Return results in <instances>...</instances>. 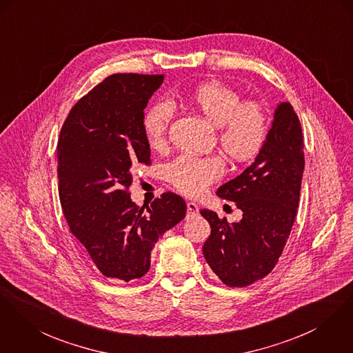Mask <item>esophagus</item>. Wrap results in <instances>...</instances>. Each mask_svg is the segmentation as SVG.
<instances>
[{"label":"esophagus","mask_w":353,"mask_h":353,"mask_svg":"<svg viewBox=\"0 0 353 353\" xmlns=\"http://www.w3.org/2000/svg\"><path fill=\"white\" fill-rule=\"evenodd\" d=\"M187 212H188V216H194V215H197V212H199V207H197V204H194V203H187Z\"/></svg>","instance_id":"34e87169"}]
</instances>
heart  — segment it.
Masks as SVG:
<instances>
[{
    "label": "heart",
    "instance_id": "1",
    "mask_svg": "<svg viewBox=\"0 0 353 353\" xmlns=\"http://www.w3.org/2000/svg\"><path fill=\"white\" fill-rule=\"evenodd\" d=\"M185 103L216 126L217 141L232 163L254 160L262 150L269 118L265 109L254 101H242L241 94L217 81H205L184 95ZM172 109L168 103H156L143 115V133L153 149L166 143ZM224 174V163L217 156H180L166 168L169 183L188 196H197Z\"/></svg>",
    "mask_w": 353,
    "mask_h": 353
}]
</instances>
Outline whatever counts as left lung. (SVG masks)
<instances>
[{"label": "left lung", "instance_id": "8db88e82", "mask_svg": "<svg viewBox=\"0 0 353 353\" xmlns=\"http://www.w3.org/2000/svg\"><path fill=\"white\" fill-rule=\"evenodd\" d=\"M303 168L299 117L282 102L255 161L217 190L243 212L242 220L230 224L214 211H200L211 225L203 254L223 283L244 288L275 268L297 215Z\"/></svg>", "mask_w": 353, "mask_h": 353}]
</instances>
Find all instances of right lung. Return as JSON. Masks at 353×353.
I'll return each mask as SVG.
<instances>
[{"label": "right lung", "mask_w": 353, "mask_h": 353, "mask_svg": "<svg viewBox=\"0 0 353 353\" xmlns=\"http://www.w3.org/2000/svg\"><path fill=\"white\" fill-rule=\"evenodd\" d=\"M163 75L114 74L77 102L57 142L60 204L71 232L108 278L125 282L150 269L159 238L187 204L165 192L148 214L132 201L133 172L150 165L143 110Z\"/></svg>", "instance_id": "add662e5"}]
</instances>
